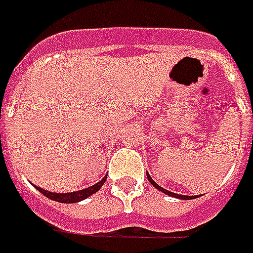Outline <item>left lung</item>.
I'll return each mask as SVG.
<instances>
[{"instance_id": "1", "label": "left lung", "mask_w": 253, "mask_h": 253, "mask_svg": "<svg viewBox=\"0 0 253 253\" xmlns=\"http://www.w3.org/2000/svg\"><path fill=\"white\" fill-rule=\"evenodd\" d=\"M147 178H148V181H150V182H151L152 185L157 188V189H159L161 192L166 193V195H169V196H173V198H178V199H184V200H188V199H193V196H185V195H177V193L170 192V191H166L165 188L159 187L158 184H157V182H155V181L152 180L151 177H150V174H148V173H147Z\"/></svg>"}]
</instances>
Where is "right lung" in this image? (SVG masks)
I'll use <instances>...</instances> for the list:
<instances>
[{
  "mask_svg": "<svg viewBox=\"0 0 253 253\" xmlns=\"http://www.w3.org/2000/svg\"><path fill=\"white\" fill-rule=\"evenodd\" d=\"M107 177V175H106ZM106 177H103L99 182H96L95 185L88 188H84L82 191H78V192H71V193H55V192H49V191H44L42 188L39 187H34L37 188L39 192L44 195L46 198L51 199V200H54V202H60V203H78L80 200H84V199H87L91 195H94L95 192H98L101 187L105 184V181H106Z\"/></svg>",
  "mask_w": 253,
  "mask_h": 253,
  "instance_id": "right-lung-1",
  "label": "right lung"
}]
</instances>
